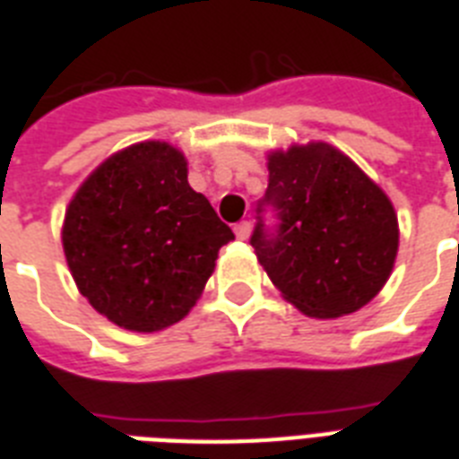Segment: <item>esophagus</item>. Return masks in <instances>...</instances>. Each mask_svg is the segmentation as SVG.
Here are the masks:
<instances>
[{"label":"esophagus","mask_w":459,"mask_h":459,"mask_svg":"<svg viewBox=\"0 0 459 459\" xmlns=\"http://www.w3.org/2000/svg\"><path fill=\"white\" fill-rule=\"evenodd\" d=\"M236 236L240 238V240H247V238H250V230H252V223L250 221H240V223H236Z\"/></svg>","instance_id":"obj_1"}]
</instances>
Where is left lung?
<instances>
[{"label":"left lung","mask_w":459,"mask_h":459,"mask_svg":"<svg viewBox=\"0 0 459 459\" xmlns=\"http://www.w3.org/2000/svg\"><path fill=\"white\" fill-rule=\"evenodd\" d=\"M266 159L262 204H272L281 223L266 233L259 221L250 238L266 276L314 319L362 309L398 257V214L388 195L328 143L290 145Z\"/></svg>","instance_id":"8db88e82"}]
</instances>
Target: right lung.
<instances>
[{
  "instance_id": "add662e5",
  "label": "right lung",
  "mask_w": 459,
  "mask_h": 459,
  "mask_svg": "<svg viewBox=\"0 0 459 459\" xmlns=\"http://www.w3.org/2000/svg\"><path fill=\"white\" fill-rule=\"evenodd\" d=\"M233 230L187 183V159L145 140L104 159L66 207L61 245L82 298L111 324L154 333L200 300Z\"/></svg>"
}]
</instances>
